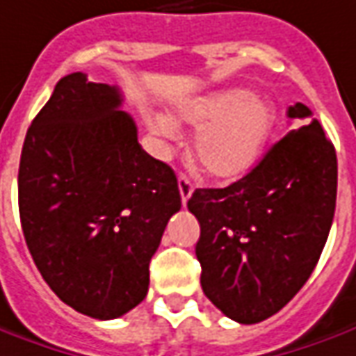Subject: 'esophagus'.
Masks as SVG:
<instances>
[{"mask_svg":"<svg viewBox=\"0 0 356 356\" xmlns=\"http://www.w3.org/2000/svg\"><path fill=\"white\" fill-rule=\"evenodd\" d=\"M179 193H181V200H183V204H187V200L193 195V183H191V179L187 175H179Z\"/></svg>","mask_w":356,"mask_h":356,"instance_id":"1","label":"esophagus"}]
</instances>
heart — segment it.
I'll return each instance as SVG.
<instances>
[{
    "instance_id": "heart-1",
    "label": "heart",
    "mask_w": 356,
    "mask_h": 356,
    "mask_svg": "<svg viewBox=\"0 0 356 356\" xmlns=\"http://www.w3.org/2000/svg\"><path fill=\"white\" fill-rule=\"evenodd\" d=\"M177 118L200 128L193 149L202 171L212 179L232 181L243 177L259 161L277 124V108L251 89L229 87L179 105ZM149 127L161 136L177 134L173 120L163 115Z\"/></svg>"
}]
</instances>
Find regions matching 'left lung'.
I'll return each mask as SVG.
<instances>
[{
    "label": "left lung",
    "instance_id": "1",
    "mask_svg": "<svg viewBox=\"0 0 356 356\" xmlns=\"http://www.w3.org/2000/svg\"><path fill=\"white\" fill-rule=\"evenodd\" d=\"M296 128L248 175L197 188L188 210L200 224L197 259L207 298L239 323H259L296 296L320 261L337 198V156L302 103Z\"/></svg>",
    "mask_w": 356,
    "mask_h": 356
}]
</instances>
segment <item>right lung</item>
Returning a JSON list of instances; mask_svg holds the SVG:
<instances>
[{
	"instance_id": "add662e5",
	"label": "right lung",
	"mask_w": 356,
	"mask_h": 356,
	"mask_svg": "<svg viewBox=\"0 0 356 356\" xmlns=\"http://www.w3.org/2000/svg\"><path fill=\"white\" fill-rule=\"evenodd\" d=\"M117 86L62 77L29 127L19 214L36 269L58 298L115 320L146 298L149 261L181 209L177 177L138 144Z\"/></svg>"
}]
</instances>
